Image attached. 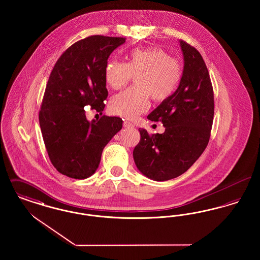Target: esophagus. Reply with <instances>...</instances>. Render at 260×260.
Returning a JSON list of instances; mask_svg holds the SVG:
<instances>
[{
  "label": "esophagus",
  "instance_id": "34e87169",
  "mask_svg": "<svg viewBox=\"0 0 260 260\" xmlns=\"http://www.w3.org/2000/svg\"><path fill=\"white\" fill-rule=\"evenodd\" d=\"M123 125H124V127H125V128H127V127H134V124H132V123H129L128 121H124Z\"/></svg>",
  "mask_w": 260,
  "mask_h": 260
}]
</instances>
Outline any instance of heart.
<instances>
[{
  "mask_svg": "<svg viewBox=\"0 0 260 260\" xmlns=\"http://www.w3.org/2000/svg\"><path fill=\"white\" fill-rule=\"evenodd\" d=\"M136 76V87L114 95L109 101L111 113L125 119H136L147 111L149 98L162 102L170 99L180 84L181 64L159 48L132 50L126 63L111 60L105 66L104 79L113 89H119Z\"/></svg>",
  "mask_w": 260,
  "mask_h": 260,
  "instance_id": "obj_1",
  "label": "heart"
}]
</instances>
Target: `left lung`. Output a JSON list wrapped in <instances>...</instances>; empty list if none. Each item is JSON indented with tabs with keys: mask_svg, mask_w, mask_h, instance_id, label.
I'll list each match as a JSON object with an SVG mask.
<instances>
[{
	"mask_svg": "<svg viewBox=\"0 0 260 260\" xmlns=\"http://www.w3.org/2000/svg\"><path fill=\"white\" fill-rule=\"evenodd\" d=\"M179 45L184 60L180 84L147 117L161 122L165 133L150 136L139 128L140 141L134 149L136 168L155 181L175 178L198 160L213 121V89L206 63L195 48L181 40Z\"/></svg>",
	"mask_w": 260,
	"mask_h": 260,
	"instance_id": "obj_1",
	"label": "left lung"
}]
</instances>
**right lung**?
Returning <instances> with one entry per match:
<instances>
[{
	"instance_id": "obj_1",
	"label": "right lung",
	"mask_w": 260,
	"mask_h": 260,
	"mask_svg": "<svg viewBox=\"0 0 260 260\" xmlns=\"http://www.w3.org/2000/svg\"><path fill=\"white\" fill-rule=\"evenodd\" d=\"M124 42L99 35L81 40L62 53L50 73L39 122L51 164L68 177L85 179L95 173L103 149L122 129L119 117L88 121L85 106L102 114L108 95L105 66Z\"/></svg>"
}]
</instances>
